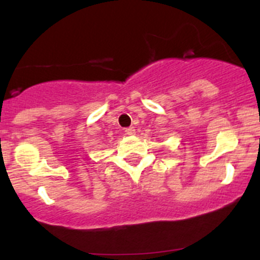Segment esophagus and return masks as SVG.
Returning <instances> with one entry per match:
<instances>
[{"label":"esophagus","instance_id":"34e87169","mask_svg":"<svg viewBox=\"0 0 260 260\" xmlns=\"http://www.w3.org/2000/svg\"><path fill=\"white\" fill-rule=\"evenodd\" d=\"M125 135L127 136H133V135H136V129H135V127H129V128H125Z\"/></svg>","mask_w":260,"mask_h":260}]
</instances>
